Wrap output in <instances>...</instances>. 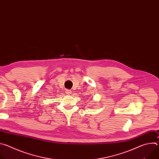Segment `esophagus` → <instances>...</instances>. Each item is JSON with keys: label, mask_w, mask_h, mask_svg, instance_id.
<instances>
[{"label": "esophagus", "mask_w": 159, "mask_h": 159, "mask_svg": "<svg viewBox=\"0 0 159 159\" xmlns=\"http://www.w3.org/2000/svg\"><path fill=\"white\" fill-rule=\"evenodd\" d=\"M65 93H66V94L67 95H70V94H72L71 90H66Z\"/></svg>", "instance_id": "1"}]
</instances>
